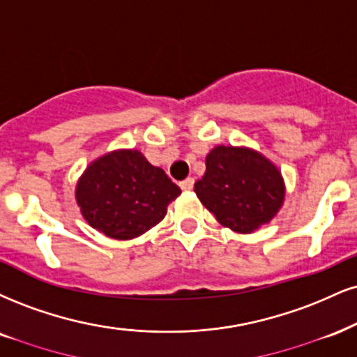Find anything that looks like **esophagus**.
Wrapping results in <instances>:
<instances>
[{
  "label": "esophagus",
  "instance_id": "esophagus-1",
  "mask_svg": "<svg viewBox=\"0 0 357 357\" xmlns=\"http://www.w3.org/2000/svg\"><path fill=\"white\" fill-rule=\"evenodd\" d=\"M179 186H181L183 191H191L192 186H195V179L186 178V179H184V181L179 183Z\"/></svg>",
  "mask_w": 357,
  "mask_h": 357
}]
</instances>
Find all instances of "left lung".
Wrapping results in <instances>:
<instances>
[{
  "label": "left lung",
  "instance_id": "8db88e82",
  "mask_svg": "<svg viewBox=\"0 0 357 357\" xmlns=\"http://www.w3.org/2000/svg\"><path fill=\"white\" fill-rule=\"evenodd\" d=\"M195 192L222 226L249 234L276 216L286 196L281 171L249 148L216 146Z\"/></svg>",
  "mask_w": 357,
  "mask_h": 357
}]
</instances>
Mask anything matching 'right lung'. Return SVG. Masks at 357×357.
I'll use <instances>...</instances> for the list:
<instances>
[{
	"instance_id": "obj_1",
	"label": "right lung",
	"mask_w": 357,
	"mask_h": 357,
	"mask_svg": "<svg viewBox=\"0 0 357 357\" xmlns=\"http://www.w3.org/2000/svg\"><path fill=\"white\" fill-rule=\"evenodd\" d=\"M181 195L161 167L137 149H118L94 160L76 184V203L88 225L113 239L144 234Z\"/></svg>"
}]
</instances>
